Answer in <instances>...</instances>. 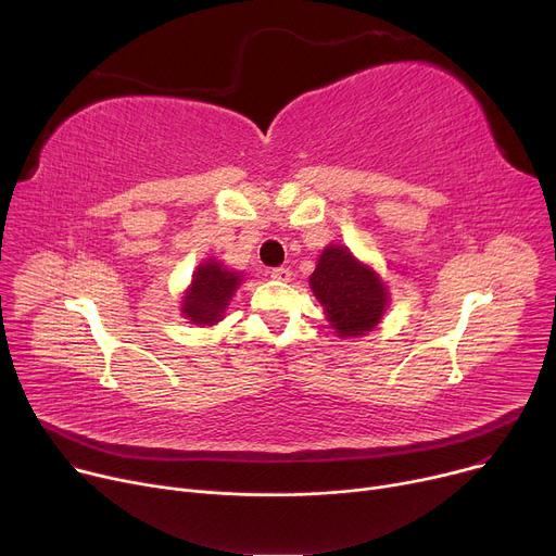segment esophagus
Returning <instances> with one entry per match:
<instances>
[{
    "mask_svg": "<svg viewBox=\"0 0 556 556\" xmlns=\"http://www.w3.org/2000/svg\"><path fill=\"white\" fill-rule=\"evenodd\" d=\"M290 275H293V273H290V268H273L270 270V277L275 279V281H288L290 279Z\"/></svg>",
    "mask_w": 556,
    "mask_h": 556,
    "instance_id": "34e87169",
    "label": "esophagus"
}]
</instances>
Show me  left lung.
Segmentation results:
<instances>
[{
	"instance_id": "8db88e82",
	"label": "left lung",
	"mask_w": 556,
	"mask_h": 556,
	"mask_svg": "<svg viewBox=\"0 0 556 556\" xmlns=\"http://www.w3.org/2000/svg\"><path fill=\"white\" fill-rule=\"evenodd\" d=\"M311 288L331 327L344 338L371 331L388 306V290L378 275L340 245L319 256Z\"/></svg>"
}]
</instances>
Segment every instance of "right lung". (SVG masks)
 Here are the masks:
<instances>
[{"label":"right lung","mask_w":556,"mask_h":556,"mask_svg":"<svg viewBox=\"0 0 556 556\" xmlns=\"http://www.w3.org/2000/svg\"><path fill=\"white\" fill-rule=\"evenodd\" d=\"M239 273L225 270L220 263L207 261L195 270L193 283L182 304V313L193 325H214L220 319V313L227 308L233 290L241 283Z\"/></svg>","instance_id":"right-lung-1"}]
</instances>
